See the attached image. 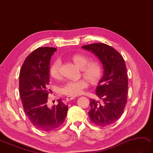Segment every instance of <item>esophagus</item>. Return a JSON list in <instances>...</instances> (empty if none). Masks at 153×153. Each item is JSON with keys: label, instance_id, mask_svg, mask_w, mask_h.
<instances>
[{"label": "esophagus", "instance_id": "34e87169", "mask_svg": "<svg viewBox=\"0 0 153 153\" xmlns=\"http://www.w3.org/2000/svg\"><path fill=\"white\" fill-rule=\"evenodd\" d=\"M75 97H67V98H66V102H69L70 100H72L73 99H75Z\"/></svg>", "mask_w": 153, "mask_h": 153}]
</instances>
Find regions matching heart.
Returning a JSON list of instances; mask_svg holds the SVG:
<instances>
[{
  "mask_svg": "<svg viewBox=\"0 0 153 153\" xmlns=\"http://www.w3.org/2000/svg\"><path fill=\"white\" fill-rule=\"evenodd\" d=\"M74 62L81 69L83 77L92 84L97 83L100 80L102 74V66L97 60H91L89 56L84 54H76L72 56ZM61 61L56 59L49 68V74L55 79H59L61 76L60 72ZM88 87V82L86 79H80L77 81H68L59 88L60 94L69 97H76L83 93V90Z\"/></svg>",
  "mask_w": 153,
  "mask_h": 153,
  "instance_id": "heart-1",
  "label": "heart"
}]
</instances>
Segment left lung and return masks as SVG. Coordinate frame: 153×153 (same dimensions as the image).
I'll return each mask as SVG.
<instances>
[{
  "instance_id": "1",
  "label": "left lung",
  "mask_w": 153,
  "mask_h": 153,
  "mask_svg": "<svg viewBox=\"0 0 153 153\" xmlns=\"http://www.w3.org/2000/svg\"><path fill=\"white\" fill-rule=\"evenodd\" d=\"M82 48L95 53L104 70L96 88V94L103 102L90 100V120L101 127L112 125L121 117L127 102L128 83L125 60L116 49L105 44H91Z\"/></svg>"
}]
</instances>
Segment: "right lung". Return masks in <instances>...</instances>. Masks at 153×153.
Here are the masks:
<instances>
[{
	"instance_id": "1",
	"label": "right lung",
	"mask_w": 153,
	"mask_h": 153,
	"mask_svg": "<svg viewBox=\"0 0 153 153\" xmlns=\"http://www.w3.org/2000/svg\"><path fill=\"white\" fill-rule=\"evenodd\" d=\"M56 49L39 48L25 60L19 73V94L24 111L30 123L44 132L57 129L65 122L68 105L59 99L57 105H47L49 61Z\"/></svg>"
}]
</instances>
